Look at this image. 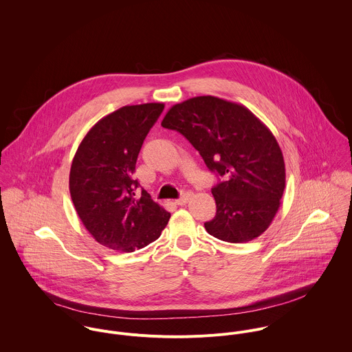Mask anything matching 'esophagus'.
I'll return each mask as SVG.
<instances>
[{
  "instance_id": "esophagus-1",
  "label": "esophagus",
  "mask_w": 352,
  "mask_h": 352,
  "mask_svg": "<svg viewBox=\"0 0 352 352\" xmlns=\"http://www.w3.org/2000/svg\"><path fill=\"white\" fill-rule=\"evenodd\" d=\"M191 197H192V194L191 192H187V194H183L182 195V198H179L176 203L179 204V206H183V204H186V203H188V201L191 199Z\"/></svg>"
}]
</instances>
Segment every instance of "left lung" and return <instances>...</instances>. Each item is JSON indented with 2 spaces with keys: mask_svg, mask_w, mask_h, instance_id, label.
I'll use <instances>...</instances> for the list:
<instances>
[{
  "mask_svg": "<svg viewBox=\"0 0 352 352\" xmlns=\"http://www.w3.org/2000/svg\"><path fill=\"white\" fill-rule=\"evenodd\" d=\"M161 126L183 134L223 177L211 190L217 214L204 223L207 233L233 244L263 234L286 186L283 154L271 130L247 107L215 96L175 104Z\"/></svg>",
  "mask_w": 352,
  "mask_h": 352,
  "instance_id": "8db88e82",
  "label": "left lung"
}]
</instances>
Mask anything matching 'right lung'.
Instances as JSON below:
<instances>
[{"label":"right lung","instance_id":"right-lung-1","mask_svg":"<svg viewBox=\"0 0 352 352\" xmlns=\"http://www.w3.org/2000/svg\"><path fill=\"white\" fill-rule=\"evenodd\" d=\"M162 102L124 105L100 119L74 154L69 190L92 237L113 251L134 252L155 241L170 212L146 191L135 198L133 180L142 144L164 109Z\"/></svg>","mask_w":352,"mask_h":352}]
</instances>
